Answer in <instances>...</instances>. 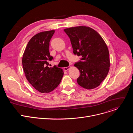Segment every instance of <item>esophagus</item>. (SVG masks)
<instances>
[{
  "label": "esophagus",
  "instance_id": "1",
  "mask_svg": "<svg viewBox=\"0 0 133 133\" xmlns=\"http://www.w3.org/2000/svg\"><path fill=\"white\" fill-rule=\"evenodd\" d=\"M69 68H70V66H68V67H64V70H65V71H67V70H68Z\"/></svg>",
  "mask_w": 133,
  "mask_h": 133
}]
</instances>
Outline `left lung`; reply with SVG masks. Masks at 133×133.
Listing matches in <instances>:
<instances>
[{
    "instance_id": "1",
    "label": "left lung",
    "mask_w": 133,
    "mask_h": 133,
    "mask_svg": "<svg viewBox=\"0 0 133 133\" xmlns=\"http://www.w3.org/2000/svg\"><path fill=\"white\" fill-rule=\"evenodd\" d=\"M64 31L69 37L74 54L82 57L74 65L80 72L78 84L87 89L98 87L107 76L110 67L109 51L104 39L89 27H71Z\"/></svg>"
}]
</instances>
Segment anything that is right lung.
Returning a JSON list of instances; mask_svg holds the SVG:
<instances>
[{"mask_svg":"<svg viewBox=\"0 0 133 133\" xmlns=\"http://www.w3.org/2000/svg\"><path fill=\"white\" fill-rule=\"evenodd\" d=\"M55 30L38 33L29 41L23 54L24 71L29 83L41 92H49L60 84L63 77L62 68L54 66L49 67L50 56L49 42Z\"/></svg>","mask_w":133,"mask_h":133,"instance_id":"right-lung-1","label":"right lung"}]
</instances>
